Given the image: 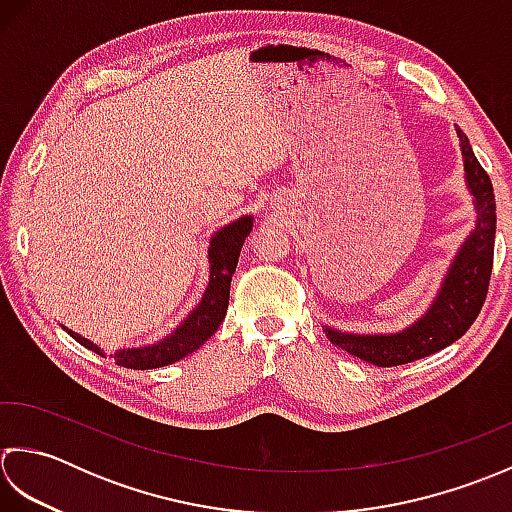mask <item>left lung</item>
Wrapping results in <instances>:
<instances>
[{"label":"left lung","instance_id":"8db88e82","mask_svg":"<svg viewBox=\"0 0 512 512\" xmlns=\"http://www.w3.org/2000/svg\"><path fill=\"white\" fill-rule=\"evenodd\" d=\"M460 150L464 159V179L475 205V227L457 249L451 267L431 307L413 325L395 333H347L325 327L327 338L351 356L375 367H398L420 360L460 340L473 325L488 294L495 252V194L493 183L473 154L468 137L460 130Z\"/></svg>","mask_w":512,"mask_h":512}]
</instances>
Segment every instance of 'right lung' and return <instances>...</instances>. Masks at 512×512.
Segmentation results:
<instances>
[{"label": "right lung", "instance_id": "add662e5", "mask_svg": "<svg viewBox=\"0 0 512 512\" xmlns=\"http://www.w3.org/2000/svg\"><path fill=\"white\" fill-rule=\"evenodd\" d=\"M254 227V216H241L229 225L221 227L210 238V247H207V258H210V283H207L205 294L201 302L187 314V318L176 327L170 336L163 340L148 344V347H134V349H119L114 353L119 367L128 369H159L168 367V364L181 360L194 353L201 344L212 338L216 329L227 314L229 305V285H232V274L238 265V256H241V247L245 243L247 234ZM66 329V327H64ZM72 338H75L83 347L99 353L103 351L92 344L88 338L79 336V333L66 329Z\"/></svg>", "mask_w": 512, "mask_h": 512}]
</instances>
